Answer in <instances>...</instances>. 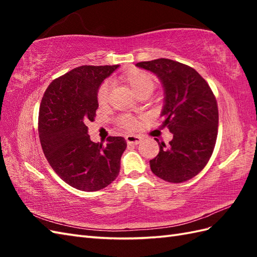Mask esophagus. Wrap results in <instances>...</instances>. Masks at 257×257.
<instances>
[{"label": "esophagus", "mask_w": 257, "mask_h": 257, "mask_svg": "<svg viewBox=\"0 0 257 257\" xmlns=\"http://www.w3.org/2000/svg\"><path fill=\"white\" fill-rule=\"evenodd\" d=\"M141 140L143 138L140 137V136L137 135H127L125 136V141H127V144L129 145H138L141 143Z\"/></svg>", "instance_id": "1"}]
</instances>
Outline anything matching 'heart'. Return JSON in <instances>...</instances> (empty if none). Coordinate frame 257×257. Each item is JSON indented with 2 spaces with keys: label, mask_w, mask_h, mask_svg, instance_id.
Instances as JSON below:
<instances>
[{
  "label": "heart",
  "mask_w": 257,
  "mask_h": 257,
  "mask_svg": "<svg viewBox=\"0 0 257 257\" xmlns=\"http://www.w3.org/2000/svg\"><path fill=\"white\" fill-rule=\"evenodd\" d=\"M121 79L127 84L136 95L139 96L143 92H150L154 90L156 80L155 77L150 73L146 72L143 69L133 68L129 69L128 72L121 75ZM111 84L109 81H105L98 89L97 92V99L98 102L102 105L108 100L109 91H110ZM120 123H121L124 128L127 129H134L136 127V120L130 116H122L120 118Z\"/></svg>",
  "instance_id": "heart-1"
}]
</instances>
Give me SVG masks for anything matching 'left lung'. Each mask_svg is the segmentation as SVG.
Masks as SVG:
<instances>
[{
  "label": "left lung",
  "instance_id": "left-lung-1",
  "mask_svg": "<svg viewBox=\"0 0 257 257\" xmlns=\"http://www.w3.org/2000/svg\"><path fill=\"white\" fill-rule=\"evenodd\" d=\"M136 66L154 73L163 87L160 116L163 127L173 135L150 160L151 171L171 183L188 181L210 160L217 137L219 110L214 95L203 77L192 67L172 59L159 58Z\"/></svg>",
  "mask_w": 257,
  "mask_h": 257
}]
</instances>
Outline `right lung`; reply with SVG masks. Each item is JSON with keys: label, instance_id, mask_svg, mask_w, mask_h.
Listing matches in <instances>:
<instances>
[{"label": "right lung", "instance_id": "add662e5", "mask_svg": "<svg viewBox=\"0 0 257 257\" xmlns=\"http://www.w3.org/2000/svg\"><path fill=\"white\" fill-rule=\"evenodd\" d=\"M119 65L76 67L54 79L42 98L38 135L46 159L58 177L81 191H98L118 177L127 148L122 137L92 143L87 121H94L97 92Z\"/></svg>", "mask_w": 257, "mask_h": 257}]
</instances>
